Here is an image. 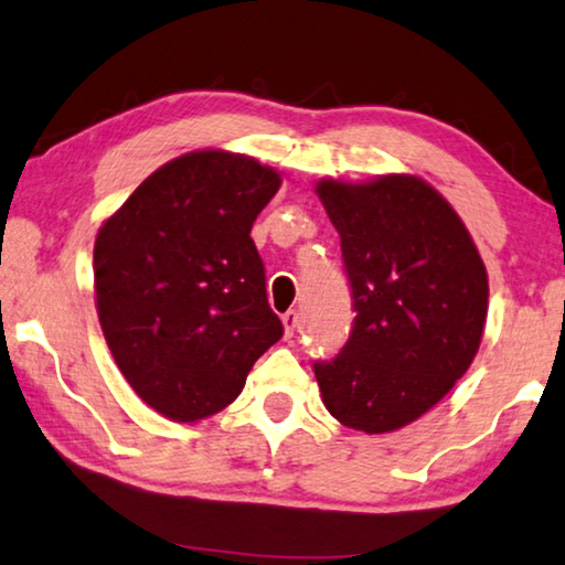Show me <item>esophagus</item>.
<instances>
[{
	"mask_svg": "<svg viewBox=\"0 0 565 565\" xmlns=\"http://www.w3.org/2000/svg\"><path fill=\"white\" fill-rule=\"evenodd\" d=\"M298 320H300V316H298V310H288L282 316V326H285V335L288 338H292V333H295V328H298Z\"/></svg>",
	"mask_w": 565,
	"mask_h": 565,
	"instance_id": "1",
	"label": "esophagus"
}]
</instances>
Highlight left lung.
<instances>
[{
	"mask_svg": "<svg viewBox=\"0 0 565 565\" xmlns=\"http://www.w3.org/2000/svg\"><path fill=\"white\" fill-rule=\"evenodd\" d=\"M341 234L353 326L316 361L326 409L355 431L402 429L470 369L488 316V273L470 232L427 181L392 173L318 184Z\"/></svg>",
	"mask_w": 565,
	"mask_h": 565,
	"instance_id": "obj_1",
	"label": "left lung"
}]
</instances>
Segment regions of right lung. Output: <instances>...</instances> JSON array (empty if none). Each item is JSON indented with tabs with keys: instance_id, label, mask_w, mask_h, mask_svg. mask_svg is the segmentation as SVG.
I'll list each match as a JSON object with an SVG mask.
<instances>
[{
	"instance_id": "add662e5",
	"label": "right lung",
	"mask_w": 565,
	"mask_h": 565,
	"mask_svg": "<svg viewBox=\"0 0 565 565\" xmlns=\"http://www.w3.org/2000/svg\"><path fill=\"white\" fill-rule=\"evenodd\" d=\"M277 189L255 159L194 151L153 171L98 232L103 335L134 392L173 422L222 412L282 338L249 237Z\"/></svg>"
}]
</instances>
